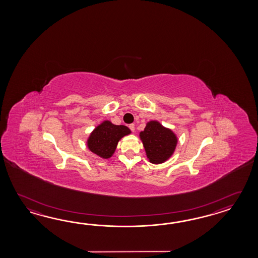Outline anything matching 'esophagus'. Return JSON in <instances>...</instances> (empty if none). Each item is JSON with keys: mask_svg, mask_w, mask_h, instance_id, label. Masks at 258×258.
<instances>
[{"mask_svg": "<svg viewBox=\"0 0 258 258\" xmlns=\"http://www.w3.org/2000/svg\"><path fill=\"white\" fill-rule=\"evenodd\" d=\"M129 128H130V130H131L132 132H135V130H136V127H135V124H134V123L130 124V125H129Z\"/></svg>", "mask_w": 258, "mask_h": 258, "instance_id": "34e87169", "label": "esophagus"}]
</instances>
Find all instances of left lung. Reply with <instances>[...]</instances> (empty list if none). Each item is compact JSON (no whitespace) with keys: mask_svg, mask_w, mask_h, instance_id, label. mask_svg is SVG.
<instances>
[{"mask_svg":"<svg viewBox=\"0 0 258 258\" xmlns=\"http://www.w3.org/2000/svg\"><path fill=\"white\" fill-rule=\"evenodd\" d=\"M139 137L147 158L153 164H161L170 159L178 143L175 133L158 121H148L144 131L140 132Z\"/></svg>","mask_w":258,"mask_h":258,"instance_id":"1","label":"left lung"}]
</instances>
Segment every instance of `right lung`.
Listing matches in <instances>:
<instances>
[{"mask_svg":"<svg viewBox=\"0 0 258 258\" xmlns=\"http://www.w3.org/2000/svg\"><path fill=\"white\" fill-rule=\"evenodd\" d=\"M131 134L125 125H116L105 120L90 133L87 146L92 153L101 159H110L115 152L118 142L121 138Z\"/></svg>","mask_w":258,"mask_h":258,"instance_id":"obj_1","label":"right lung"}]
</instances>
